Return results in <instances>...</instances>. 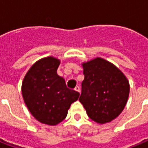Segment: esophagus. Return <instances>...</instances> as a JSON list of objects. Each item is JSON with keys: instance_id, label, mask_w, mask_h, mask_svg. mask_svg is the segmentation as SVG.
Masks as SVG:
<instances>
[{"instance_id": "34e87169", "label": "esophagus", "mask_w": 148, "mask_h": 148, "mask_svg": "<svg viewBox=\"0 0 148 148\" xmlns=\"http://www.w3.org/2000/svg\"><path fill=\"white\" fill-rule=\"evenodd\" d=\"M75 91H77V92H80V87L79 86H76L75 87Z\"/></svg>"}]
</instances>
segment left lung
Here are the masks:
<instances>
[{"label":"left lung","mask_w":148,"mask_h":148,"mask_svg":"<svg viewBox=\"0 0 148 148\" xmlns=\"http://www.w3.org/2000/svg\"><path fill=\"white\" fill-rule=\"evenodd\" d=\"M84 80L79 100L90 119L99 123L110 122L123 111L130 85L119 69L103 58L82 64Z\"/></svg>","instance_id":"1"}]
</instances>
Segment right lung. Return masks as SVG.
<instances>
[{"instance_id":"obj_1","label":"right lung","mask_w":148,"mask_h":148,"mask_svg":"<svg viewBox=\"0 0 148 148\" xmlns=\"http://www.w3.org/2000/svg\"><path fill=\"white\" fill-rule=\"evenodd\" d=\"M58 59L47 57L35 62L23 80L22 96L26 106L39 122L56 125L66 117L68 110L79 93L66 86L57 74Z\"/></svg>"}]
</instances>
